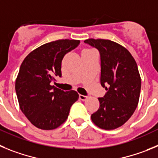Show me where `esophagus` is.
Wrapping results in <instances>:
<instances>
[{"mask_svg":"<svg viewBox=\"0 0 158 158\" xmlns=\"http://www.w3.org/2000/svg\"><path fill=\"white\" fill-rule=\"evenodd\" d=\"M88 97L87 96H85V95H82V94H79V99L82 101H85L86 100V98H87Z\"/></svg>","mask_w":158,"mask_h":158,"instance_id":"esophagus-1","label":"esophagus"}]
</instances>
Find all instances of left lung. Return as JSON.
Segmentation results:
<instances>
[{
  "label": "left lung",
  "mask_w": 158,
  "mask_h": 158,
  "mask_svg": "<svg viewBox=\"0 0 158 158\" xmlns=\"http://www.w3.org/2000/svg\"><path fill=\"white\" fill-rule=\"evenodd\" d=\"M84 42L100 52L101 85L107 90L98 98L100 107L91 120L100 128L113 130L126 123L137 108L141 90L137 64L126 48L113 41L89 38Z\"/></svg>",
  "instance_id": "8db88e82"
}]
</instances>
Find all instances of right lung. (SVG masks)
<instances>
[{
  "instance_id": "right-lung-1",
  "label": "right lung",
  "mask_w": 158,
  "mask_h": 158,
  "mask_svg": "<svg viewBox=\"0 0 158 158\" xmlns=\"http://www.w3.org/2000/svg\"><path fill=\"white\" fill-rule=\"evenodd\" d=\"M80 41L61 39L44 44L23 60L15 80L19 108L31 123L42 130H52L69 116L71 106L79 99L75 90L64 91L51 85L61 77V61Z\"/></svg>"
}]
</instances>
